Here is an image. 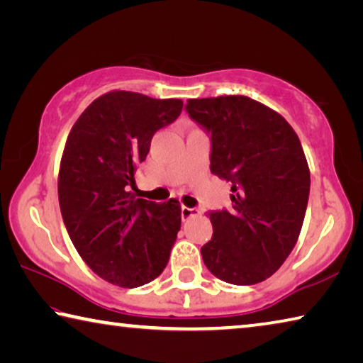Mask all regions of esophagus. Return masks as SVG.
<instances>
[{"label": "esophagus", "instance_id": "1", "mask_svg": "<svg viewBox=\"0 0 363 363\" xmlns=\"http://www.w3.org/2000/svg\"><path fill=\"white\" fill-rule=\"evenodd\" d=\"M196 214H200V211L196 210V208H187V206H182L181 208V218L182 220H187L192 216H196Z\"/></svg>", "mask_w": 363, "mask_h": 363}]
</instances>
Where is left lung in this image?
Segmentation results:
<instances>
[{
  "instance_id": "obj_1",
  "label": "left lung",
  "mask_w": 363,
  "mask_h": 363,
  "mask_svg": "<svg viewBox=\"0 0 363 363\" xmlns=\"http://www.w3.org/2000/svg\"><path fill=\"white\" fill-rule=\"evenodd\" d=\"M211 140L210 169L230 182L232 208L208 213V270L232 285H255L285 262L303 227L311 174L284 116L247 96L189 99L184 107Z\"/></svg>"
}]
</instances>
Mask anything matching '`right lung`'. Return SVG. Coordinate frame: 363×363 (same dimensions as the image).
Masks as SVG:
<instances>
[{
  "label": "right lung",
  "mask_w": 363,
  "mask_h": 363,
  "mask_svg": "<svg viewBox=\"0 0 363 363\" xmlns=\"http://www.w3.org/2000/svg\"><path fill=\"white\" fill-rule=\"evenodd\" d=\"M182 101L113 91L79 115L59 169V205L78 255L110 284L136 288L167 267L181 229L177 200L138 199L136 167Z\"/></svg>",
  "instance_id": "1"
}]
</instances>
